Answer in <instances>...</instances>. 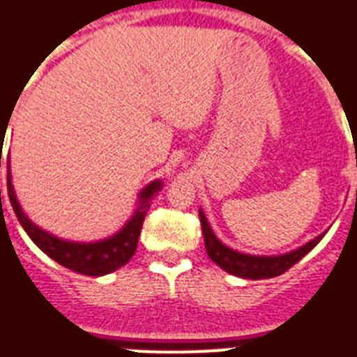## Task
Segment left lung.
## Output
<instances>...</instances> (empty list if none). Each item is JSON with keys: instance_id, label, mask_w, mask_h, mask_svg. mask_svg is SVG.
<instances>
[{"instance_id": "left-lung-1", "label": "left lung", "mask_w": 357, "mask_h": 357, "mask_svg": "<svg viewBox=\"0 0 357 357\" xmlns=\"http://www.w3.org/2000/svg\"><path fill=\"white\" fill-rule=\"evenodd\" d=\"M202 222V231H204V243H206V250L209 259L215 261L220 268H224L229 274L238 278H246V280H265V278H276L289 271L294 263H298L307 252L315 248L317 244L321 243L322 237L326 235L321 234L319 237L311 238L310 243L302 244L300 248L291 250L287 254L278 255H252L243 254L237 250L229 248L226 244L213 234L211 226L207 222L204 211H198Z\"/></svg>"}]
</instances>
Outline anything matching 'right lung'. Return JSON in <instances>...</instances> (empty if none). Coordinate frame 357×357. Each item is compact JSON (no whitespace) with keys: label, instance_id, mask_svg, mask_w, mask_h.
Returning a JSON list of instances; mask_svg holds the SVG:
<instances>
[{"label":"right lung","instance_id":"1","mask_svg":"<svg viewBox=\"0 0 357 357\" xmlns=\"http://www.w3.org/2000/svg\"><path fill=\"white\" fill-rule=\"evenodd\" d=\"M3 140V133H1ZM0 167H1V151H0ZM7 190L8 200L13 204V209L18 217L22 228L29 238L44 252L50 255L53 261H57L59 265L66 266L70 271L79 272L85 276H105L111 274L116 268L123 266L128 263L133 254L137 252V243H139L140 229L148 209H150L151 200L159 195L162 189L161 179H153L146 185L144 189L140 190L137 196V207H135L133 215L128 222L123 224L122 228L114 235L102 241H94V243H77V241H66V238L55 237L53 234H47L46 229L38 228L33 220L24 213L20 206L16 192H14L13 179H10V161L7 157ZM1 195V190H0Z\"/></svg>","mask_w":357,"mask_h":357}]
</instances>
